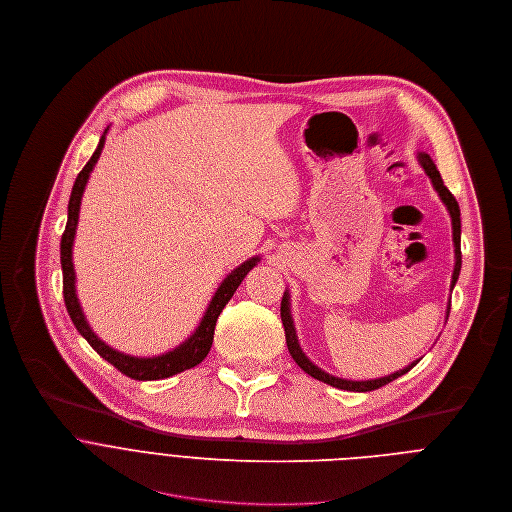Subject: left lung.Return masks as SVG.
<instances>
[{"label": "left lung", "mask_w": 512, "mask_h": 512, "mask_svg": "<svg viewBox=\"0 0 512 512\" xmlns=\"http://www.w3.org/2000/svg\"><path fill=\"white\" fill-rule=\"evenodd\" d=\"M418 163L424 167L426 175L430 177L438 197L442 199V203L446 206L448 214H450V220H452V242H454V272H452V282H450V290H454L456 282H458V276H460V268H462V252H460V234H462V226H460V208H458V201L456 197L450 193V189L444 185L442 177H440V171L436 167V163L432 161V157L424 151L418 153ZM450 315V304L446 309V317ZM280 319H282V325H284V335H286V345H288V351L292 355V359L296 361V365L304 371L309 373L311 377L323 381V383H329L337 389H347V391H371V389H379L383 385H387L389 381L401 377L403 373L410 371L412 367H416L420 363L414 361L407 367L395 371V373H389L385 377H377V379H361V381H355V379H345V377H335L327 371H323L319 365H315L309 357L304 355V351L300 349V343H298V337H296V329H294V321H292V313H290V292L284 290V296H282V302H280Z\"/></svg>", "instance_id": "obj_1"}]
</instances>
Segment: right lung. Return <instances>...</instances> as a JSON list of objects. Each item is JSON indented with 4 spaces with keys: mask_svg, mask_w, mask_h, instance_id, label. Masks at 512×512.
<instances>
[{
    "mask_svg": "<svg viewBox=\"0 0 512 512\" xmlns=\"http://www.w3.org/2000/svg\"><path fill=\"white\" fill-rule=\"evenodd\" d=\"M107 133L109 127L102 133L98 147L94 149L92 157L88 159V163L84 165V169L78 173L72 193H70V201H68V222H66V230L62 234V242H60V264H62V276H64V302H66V311L76 327V331L88 341V345L102 357L105 361H109L111 365H115L121 373H125L131 379H139V381H153V379H165L171 377L175 373H181L185 369H191L195 365H199L203 359L208 357L212 343H214V331H216V323L220 313L224 311V306L228 304V300L234 296L236 288L242 284V280L246 278V274L260 262V256H252L246 262H242L238 268H234L218 286L216 294L212 296L206 313H203L199 325L195 327V331L183 341L179 343L175 349L155 355V357H135V355H127L123 351L113 349L111 345H107L102 341L88 325L82 306L76 294V272H74V262H72V246H74V238H76V226H78V214H80V203H82V195L88 183V177L102 153L105 149V141H107Z\"/></svg>",
    "mask_w": 512,
    "mask_h": 512,
    "instance_id": "1",
    "label": "right lung"
}]
</instances>
